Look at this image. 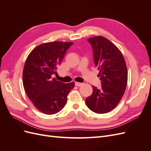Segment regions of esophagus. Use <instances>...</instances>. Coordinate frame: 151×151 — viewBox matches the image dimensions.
<instances>
[{
    "instance_id": "1",
    "label": "esophagus",
    "mask_w": 151,
    "mask_h": 151,
    "mask_svg": "<svg viewBox=\"0 0 151 151\" xmlns=\"http://www.w3.org/2000/svg\"><path fill=\"white\" fill-rule=\"evenodd\" d=\"M83 83H78V82H76V83H75V85H76V86H78V87H79V86H82V85H83Z\"/></svg>"
}]
</instances>
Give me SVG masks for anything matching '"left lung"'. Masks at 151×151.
I'll return each instance as SVG.
<instances>
[{"label":"left lung","mask_w":151,"mask_h":151,"mask_svg":"<svg viewBox=\"0 0 151 151\" xmlns=\"http://www.w3.org/2000/svg\"><path fill=\"white\" fill-rule=\"evenodd\" d=\"M88 41L99 70L101 88L93 86V93L86 98V104L94 113H106L117 106L124 94L128 80L126 62L120 50L107 38L98 36Z\"/></svg>","instance_id":"obj_1"}]
</instances>
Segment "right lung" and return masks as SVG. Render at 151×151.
Returning <instances> with one entry per match:
<instances>
[{
    "label": "right lung",
    "instance_id": "add662e5",
    "mask_svg": "<svg viewBox=\"0 0 151 151\" xmlns=\"http://www.w3.org/2000/svg\"><path fill=\"white\" fill-rule=\"evenodd\" d=\"M72 42H53L35 48L26 58L22 83L27 96L39 111L53 115L65 106L67 95L74 88V82L64 84L57 81V67Z\"/></svg>",
    "mask_w": 151,
    "mask_h": 151
}]
</instances>
